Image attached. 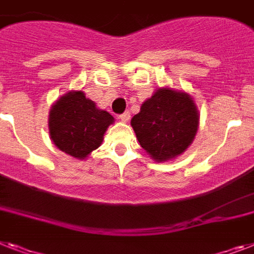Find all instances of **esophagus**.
I'll return each instance as SVG.
<instances>
[{"mask_svg":"<svg viewBox=\"0 0 254 254\" xmlns=\"http://www.w3.org/2000/svg\"><path fill=\"white\" fill-rule=\"evenodd\" d=\"M129 117H131V114H129L128 112H126V113H123L122 115H119V121L123 123H127L129 121Z\"/></svg>","mask_w":254,"mask_h":254,"instance_id":"34e87169","label":"esophagus"}]
</instances>
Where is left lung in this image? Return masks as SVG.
Masks as SVG:
<instances>
[{
  "label": "left lung",
  "instance_id": "left-lung-1",
  "mask_svg": "<svg viewBox=\"0 0 254 254\" xmlns=\"http://www.w3.org/2000/svg\"><path fill=\"white\" fill-rule=\"evenodd\" d=\"M200 113L190 93L158 88L131 119L136 139L152 160L167 162L183 154L193 142Z\"/></svg>",
  "mask_w": 254,
  "mask_h": 254
}]
</instances>
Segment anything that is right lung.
<instances>
[{"mask_svg":"<svg viewBox=\"0 0 254 254\" xmlns=\"http://www.w3.org/2000/svg\"><path fill=\"white\" fill-rule=\"evenodd\" d=\"M114 117L98 109L83 91H70L50 108L49 136L54 145L76 160H85L102 144Z\"/></svg>","mask_w":254,"mask_h":254,"instance_id":"1","label":"right lung"}]
</instances>
